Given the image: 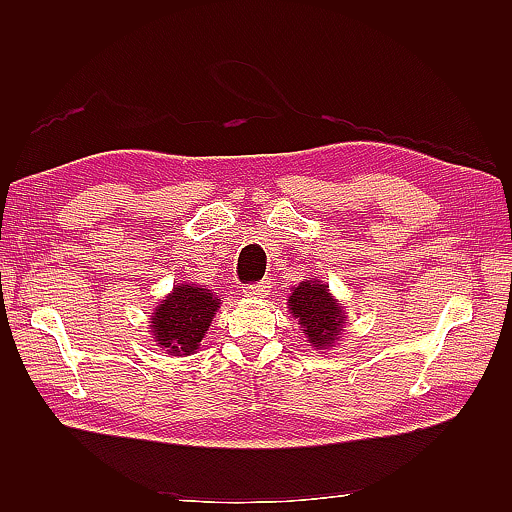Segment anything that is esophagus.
Returning a JSON list of instances; mask_svg holds the SVG:
<instances>
[{
    "label": "esophagus",
    "mask_w": 512,
    "mask_h": 512,
    "mask_svg": "<svg viewBox=\"0 0 512 512\" xmlns=\"http://www.w3.org/2000/svg\"><path fill=\"white\" fill-rule=\"evenodd\" d=\"M268 281H255V284H246L244 286V297H253V299H257V297H264L266 292H268Z\"/></svg>",
    "instance_id": "esophagus-1"
}]
</instances>
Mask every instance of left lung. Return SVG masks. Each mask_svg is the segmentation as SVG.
Wrapping results in <instances>:
<instances>
[{
    "instance_id": "1",
    "label": "left lung",
    "mask_w": 512,
    "mask_h": 512,
    "mask_svg": "<svg viewBox=\"0 0 512 512\" xmlns=\"http://www.w3.org/2000/svg\"><path fill=\"white\" fill-rule=\"evenodd\" d=\"M330 286L321 281H301L288 299V306L295 314V319L303 325V332L308 334V341L317 350H328L341 332L345 314L339 303L330 297Z\"/></svg>"
}]
</instances>
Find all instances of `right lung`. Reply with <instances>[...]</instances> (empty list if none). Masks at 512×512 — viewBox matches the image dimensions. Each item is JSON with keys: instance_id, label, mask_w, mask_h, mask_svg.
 <instances>
[{"instance_id": "obj_1", "label": "right lung", "mask_w": 512, "mask_h": 512, "mask_svg": "<svg viewBox=\"0 0 512 512\" xmlns=\"http://www.w3.org/2000/svg\"><path fill=\"white\" fill-rule=\"evenodd\" d=\"M220 308V299L213 292L198 286L182 284L162 299L151 317L154 339L173 356L193 354L198 350L213 314Z\"/></svg>"}]
</instances>
